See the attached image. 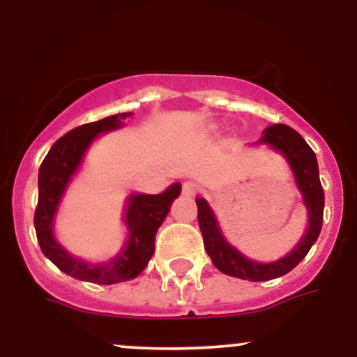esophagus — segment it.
Listing matches in <instances>:
<instances>
[{
	"mask_svg": "<svg viewBox=\"0 0 357 357\" xmlns=\"http://www.w3.org/2000/svg\"><path fill=\"white\" fill-rule=\"evenodd\" d=\"M198 192V184L195 181H184L183 183V195L186 196H195Z\"/></svg>",
	"mask_w": 357,
	"mask_h": 357,
	"instance_id": "esophagus-1",
	"label": "esophagus"
}]
</instances>
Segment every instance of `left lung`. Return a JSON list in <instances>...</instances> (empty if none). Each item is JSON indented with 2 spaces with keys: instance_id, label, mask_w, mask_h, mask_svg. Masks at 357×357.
Instances as JSON below:
<instances>
[{
  "instance_id": "left-lung-1",
  "label": "left lung",
  "mask_w": 357,
  "mask_h": 357,
  "mask_svg": "<svg viewBox=\"0 0 357 357\" xmlns=\"http://www.w3.org/2000/svg\"><path fill=\"white\" fill-rule=\"evenodd\" d=\"M260 142H267L273 149L280 151L285 155L296 174L297 186L304 195V203L309 210V228H307L304 238L298 241L297 247L289 255L272 261V264H260V261H253L243 257L238 250L233 248L225 240L218 220L215 218V213L208 206V203L203 198H196L199 230L203 233L204 248L213 260V265L227 275L252 282H264L282 277L289 273L297 264H301L302 258L309 253L310 247L317 240L324 218V190L321 179H319L317 159L304 137L292 127L273 124L265 129Z\"/></svg>"
}]
</instances>
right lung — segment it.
I'll list each match as a JSON object with an SVG mask.
<instances>
[{
  "mask_svg": "<svg viewBox=\"0 0 357 357\" xmlns=\"http://www.w3.org/2000/svg\"><path fill=\"white\" fill-rule=\"evenodd\" d=\"M129 116L130 112L117 114L72 129L52 146L38 171L35 230L40 248L61 272L92 284H117L137 277L146 268L147 261L154 255L155 231L169 213L171 203L181 192V184L174 183L159 195H130L126 206L129 236L121 253L104 264H87L73 258L53 238V216L59 208L61 195L79 167L90 142L100 132L121 127L122 119Z\"/></svg>",
  "mask_w": 357,
  "mask_h": 357,
  "instance_id": "1",
  "label": "right lung"
}]
</instances>
